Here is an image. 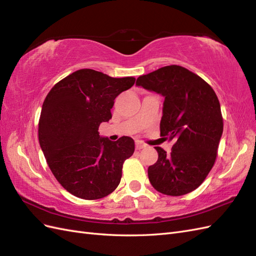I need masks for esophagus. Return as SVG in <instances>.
<instances>
[{
	"label": "esophagus",
	"instance_id": "esophagus-1",
	"mask_svg": "<svg viewBox=\"0 0 256 256\" xmlns=\"http://www.w3.org/2000/svg\"><path fill=\"white\" fill-rule=\"evenodd\" d=\"M144 147H146V145L144 144V143H142V142H140V141H136V150H142V148H144Z\"/></svg>",
	"mask_w": 256,
	"mask_h": 256
}]
</instances>
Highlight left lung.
Returning <instances> with one entry per match:
<instances>
[{
	"label": "left lung",
	"instance_id": "1",
	"mask_svg": "<svg viewBox=\"0 0 256 256\" xmlns=\"http://www.w3.org/2000/svg\"><path fill=\"white\" fill-rule=\"evenodd\" d=\"M136 85L164 97L160 136L175 141L170 154L154 147L158 160L148 168V180L164 194H187L216 161L223 132L218 97L200 76L177 65L138 76Z\"/></svg>",
	"mask_w": 256,
	"mask_h": 256
}]
</instances>
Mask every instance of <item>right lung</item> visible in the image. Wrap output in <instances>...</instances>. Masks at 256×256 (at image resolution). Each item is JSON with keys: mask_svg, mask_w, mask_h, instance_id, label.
<instances>
[{"mask_svg": "<svg viewBox=\"0 0 256 256\" xmlns=\"http://www.w3.org/2000/svg\"><path fill=\"white\" fill-rule=\"evenodd\" d=\"M134 81L80 69L46 97L38 124L40 144L54 177L74 196L102 198L120 184L122 164L132 156L134 141L129 136L110 141L99 136L98 128L112 118L115 98Z\"/></svg>", "mask_w": 256, "mask_h": 256, "instance_id": "obj_1", "label": "right lung"}]
</instances>
